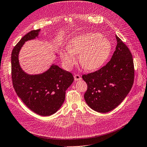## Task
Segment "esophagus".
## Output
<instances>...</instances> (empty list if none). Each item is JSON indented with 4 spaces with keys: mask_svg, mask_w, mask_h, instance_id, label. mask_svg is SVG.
Wrapping results in <instances>:
<instances>
[{
    "mask_svg": "<svg viewBox=\"0 0 147 147\" xmlns=\"http://www.w3.org/2000/svg\"><path fill=\"white\" fill-rule=\"evenodd\" d=\"M82 79L80 75H78V74H76L74 75V80L75 81H78V80H80Z\"/></svg>",
    "mask_w": 147,
    "mask_h": 147,
    "instance_id": "34e87169",
    "label": "esophagus"
}]
</instances>
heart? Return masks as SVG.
Listing matches in <instances>:
<instances>
[{
    "label": "heart",
    "instance_id": "b5f03b06",
    "mask_svg": "<svg viewBox=\"0 0 147 147\" xmlns=\"http://www.w3.org/2000/svg\"><path fill=\"white\" fill-rule=\"evenodd\" d=\"M112 43L102 35L90 32L78 35L70 40L69 47L60 51L64 67L69 70L77 63V55L83 67L89 71L99 69L109 59Z\"/></svg>",
    "mask_w": 147,
    "mask_h": 147
}]
</instances>
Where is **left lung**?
Listing matches in <instances>:
<instances>
[{
    "mask_svg": "<svg viewBox=\"0 0 147 147\" xmlns=\"http://www.w3.org/2000/svg\"><path fill=\"white\" fill-rule=\"evenodd\" d=\"M117 45L110 61L94 72L83 75L88 89L84 98L96 112L107 113L121 103L134 83V68L131 53L117 35Z\"/></svg>",
    "mask_w": 147,
    "mask_h": 147,
    "instance_id": "left-lung-1",
    "label": "left lung"
}]
</instances>
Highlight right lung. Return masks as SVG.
<instances>
[{"label":"right lung","instance_id":"1","mask_svg":"<svg viewBox=\"0 0 147 147\" xmlns=\"http://www.w3.org/2000/svg\"><path fill=\"white\" fill-rule=\"evenodd\" d=\"M40 29L31 30L22 38L11 53V77L17 95L28 107L41 116L55 113L64 103L65 91L74 82L72 74L53 64L45 72L28 74L22 69L19 53L24 43L38 37Z\"/></svg>","mask_w":147,"mask_h":147}]
</instances>
